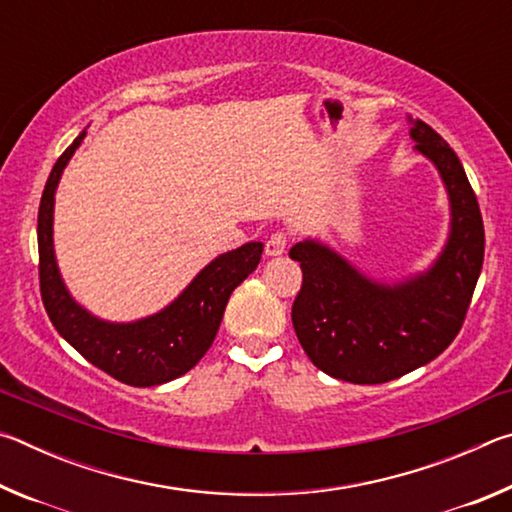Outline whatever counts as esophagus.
<instances>
[{"mask_svg":"<svg viewBox=\"0 0 512 512\" xmlns=\"http://www.w3.org/2000/svg\"><path fill=\"white\" fill-rule=\"evenodd\" d=\"M287 244H289L287 232H273V235L266 239L264 250H266L268 257H277V255H282L284 250H287Z\"/></svg>","mask_w":512,"mask_h":512,"instance_id":"34e87169","label":"esophagus"}]
</instances>
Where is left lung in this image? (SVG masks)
Here are the masks:
<instances>
[{
	"label": "left lung",
	"mask_w": 512,
	"mask_h": 512,
	"mask_svg": "<svg viewBox=\"0 0 512 512\" xmlns=\"http://www.w3.org/2000/svg\"><path fill=\"white\" fill-rule=\"evenodd\" d=\"M409 121L415 151L436 164L452 207L449 239L429 271L391 287L314 239L289 250L302 268L291 309L302 350L318 370L350 384H384L445 352L483 266V219L461 160L429 124Z\"/></svg>",
	"instance_id": "1"
}]
</instances>
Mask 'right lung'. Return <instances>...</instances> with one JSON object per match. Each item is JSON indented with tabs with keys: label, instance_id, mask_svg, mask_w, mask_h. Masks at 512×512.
Returning <instances> with one entry per match:
<instances>
[{
	"label": "right lung",
	"instance_id": "right-lung-1",
	"mask_svg": "<svg viewBox=\"0 0 512 512\" xmlns=\"http://www.w3.org/2000/svg\"><path fill=\"white\" fill-rule=\"evenodd\" d=\"M85 131L56 160L38 210L40 296L58 334L92 366L128 386H158L185 375L210 350L230 293L255 271L264 244L250 241L223 253L158 314L135 323H106L69 296L54 255V196L60 173L79 149Z\"/></svg>",
	"mask_w": 512,
	"mask_h": 512
}]
</instances>
